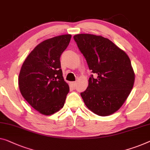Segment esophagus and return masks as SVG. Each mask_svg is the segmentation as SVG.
I'll use <instances>...</instances> for the list:
<instances>
[{
    "mask_svg": "<svg viewBox=\"0 0 150 150\" xmlns=\"http://www.w3.org/2000/svg\"><path fill=\"white\" fill-rule=\"evenodd\" d=\"M76 84H77V82H75V81H73V82H71V86H72L73 87H75V86H76Z\"/></svg>",
    "mask_w": 150,
    "mask_h": 150,
    "instance_id": "34e87169",
    "label": "esophagus"
}]
</instances>
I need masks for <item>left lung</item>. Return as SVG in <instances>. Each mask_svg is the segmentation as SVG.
Here are the masks:
<instances>
[{
    "instance_id": "left-lung-1",
    "label": "left lung",
    "mask_w": 150,
    "mask_h": 150,
    "mask_svg": "<svg viewBox=\"0 0 150 150\" xmlns=\"http://www.w3.org/2000/svg\"><path fill=\"white\" fill-rule=\"evenodd\" d=\"M86 58L91 75L88 87L81 93L89 110L106 117L120 109L133 89L135 73L128 55L101 35L80 33L73 36Z\"/></svg>"
}]
</instances>
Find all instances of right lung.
Segmentation results:
<instances>
[{
	"label": "right lung",
	"mask_w": 150,
	"mask_h": 150,
	"mask_svg": "<svg viewBox=\"0 0 150 150\" xmlns=\"http://www.w3.org/2000/svg\"><path fill=\"white\" fill-rule=\"evenodd\" d=\"M71 38V34H65L42 42L21 66L18 79L20 92L42 115H53L64 104L69 86L62 76L60 57Z\"/></svg>",
	"instance_id": "obj_1"
}]
</instances>
